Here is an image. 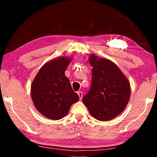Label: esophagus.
<instances>
[{
  "instance_id": "esophagus-1",
  "label": "esophagus",
  "mask_w": 157,
  "mask_h": 157,
  "mask_svg": "<svg viewBox=\"0 0 157 157\" xmlns=\"http://www.w3.org/2000/svg\"><path fill=\"white\" fill-rule=\"evenodd\" d=\"M78 95H79V100H82V95H83V94H82V91H78Z\"/></svg>"
}]
</instances>
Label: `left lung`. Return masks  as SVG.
<instances>
[{
    "mask_svg": "<svg viewBox=\"0 0 157 157\" xmlns=\"http://www.w3.org/2000/svg\"><path fill=\"white\" fill-rule=\"evenodd\" d=\"M89 61L93 67L91 86L82 102L96 120L110 121L120 115L129 102V82L112 61L95 54Z\"/></svg>",
    "mask_w": 157,
    "mask_h": 157,
    "instance_id": "1",
    "label": "left lung"
}]
</instances>
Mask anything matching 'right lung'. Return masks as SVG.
<instances>
[{"instance_id":"obj_1","label":"right lung","mask_w":157,"mask_h":157,"mask_svg":"<svg viewBox=\"0 0 157 157\" xmlns=\"http://www.w3.org/2000/svg\"><path fill=\"white\" fill-rule=\"evenodd\" d=\"M72 57H59L42 66L31 85V97L36 109L46 118L60 120L67 115L78 95L71 87L65 71Z\"/></svg>"}]
</instances>
